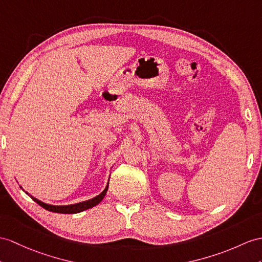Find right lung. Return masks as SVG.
<instances>
[{
	"label": "right lung",
	"instance_id": "1",
	"mask_svg": "<svg viewBox=\"0 0 262 262\" xmlns=\"http://www.w3.org/2000/svg\"><path fill=\"white\" fill-rule=\"evenodd\" d=\"M107 187H109V184L105 187V189L102 191V193H100L99 195L94 196L93 199L90 200H86V201H83V202H79V203H75V205H70V206H51V205H47V203H44L40 200L35 199V198L31 196L32 199H33L37 205H40L42 208H44L46 210H49L51 212H57V213H78L81 211H84L86 209H90L94 206H97L98 203H100L103 199L106 191H107Z\"/></svg>",
	"mask_w": 262,
	"mask_h": 262
}]
</instances>
